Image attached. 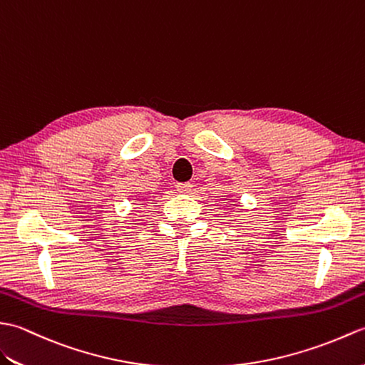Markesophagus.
<instances>
[{
  "mask_svg": "<svg viewBox=\"0 0 365 365\" xmlns=\"http://www.w3.org/2000/svg\"><path fill=\"white\" fill-rule=\"evenodd\" d=\"M192 187H193V185L190 182H180L176 185V189L180 193H190Z\"/></svg>",
  "mask_w": 365,
  "mask_h": 365,
  "instance_id": "1",
  "label": "esophagus"
}]
</instances>
